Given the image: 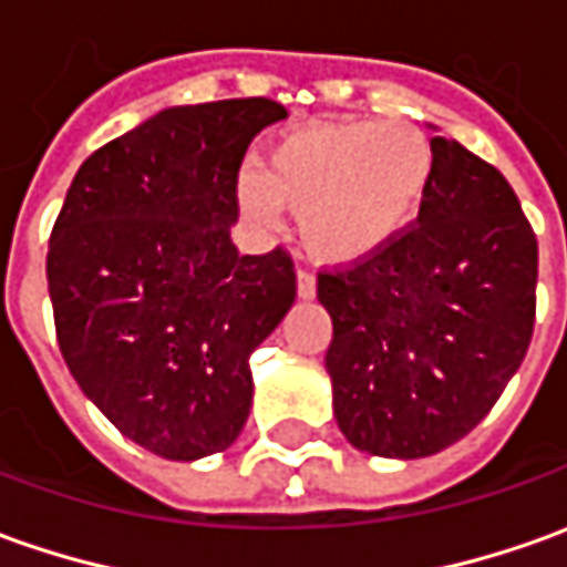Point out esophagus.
Instances as JSON below:
<instances>
[{"mask_svg":"<svg viewBox=\"0 0 567 567\" xmlns=\"http://www.w3.org/2000/svg\"><path fill=\"white\" fill-rule=\"evenodd\" d=\"M298 298L313 300L316 298V276L307 269H298Z\"/></svg>","mask_w":567,"mask_h":567,"instance_id":"1","label":"esophagus"}]
</instances>
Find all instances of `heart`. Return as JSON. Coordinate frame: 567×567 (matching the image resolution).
Returning a JSON list of instances; mask_svg holds the SVG:
<instances>
[{
  "mask_svg": "<svg viewBox=\"0 0 567 567\" xmlns=\"http://www.w3.org/2000/svg\"><path fill=\"white\" fill-rule=\"evenodd\" d=\"M431 179L434 152L419 126L332 121L279 138L238 202L257 223H272L276 207L298 214L300 245L319 264H357L413 226Z\"/></svg>",
  "mask_w": 567,
  "mask_h": 567,
  "instance_id": "b5f03b06",
  "label": "heart"
}]
</instances>
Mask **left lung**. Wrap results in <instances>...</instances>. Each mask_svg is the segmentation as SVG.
Wrapping results in <instances>:
<instances>
[{
  "label": "left lung",
  "instance_id": "obj_1",
  "mask_svg": "<svg viewBox=\"0 0 567 567\" xmlns=\"http://www.w3.org/2000/svg\"><path fill=\"white\" fill-rule=\"evenodd\" d=\"M413 229L353 267L322 269L326 369L338 429L372 456L422 460L494 410L525 360L537 310V235L506 176L434 136Z\"/></svg>",
  "mask_w": 567,
  "mask_h": 567
}]
</instances>
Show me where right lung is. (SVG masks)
<instances>
[{
	"instance_id": "obj_1",
	"label": "right lung",
	"mask_w": 567,
	"mask_h": 567,
	"mask_svg": "<svg viewBox=\"0 0 567 567\" xmlns=\"http://www.w3.org/2000/svg\"><path fill=\"white\" fill-rule=\"evenodd\" d=\"M269 99L167 107L92 152L49 238L61 357L123 437L219 453L251 413V353L295 303V264L238 254V167L285 121Z\"/></svg>"
}]
</instances>
